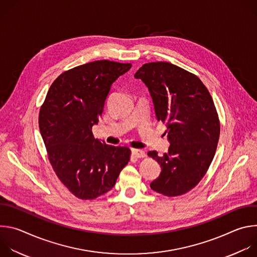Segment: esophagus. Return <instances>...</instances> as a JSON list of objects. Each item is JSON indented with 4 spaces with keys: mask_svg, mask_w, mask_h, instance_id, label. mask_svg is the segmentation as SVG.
Here are the masks:
<instances>
[{
    "mask_svg": "<svg viewBox=\"0 0 257 257\" xmlns=\"http://www.w3.org/2000/svg\"><path fill=\"white\" fill-rule=\"evenodd\" d=\"M132 155L135 157V158H137V159H141V158H144L145 157V154H144V152L143 151H141V150H135V149H132Z\"/></svg>",
    "mask_w": 257,
    "mask_h": 257,
    "instance_id": "esophagus-1",
    "label": "esophagus"
}]
</instances>
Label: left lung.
I'll use <instances>...</instances> for the list:
<instances>
[{"label": "left lung", "instance_id": "obj_1", "mask_svg": "<svg viewBox=\"0 0 257 257\" xmlns=\"http://www.w3.org/2000/svg\"><path fill=\"white\" fill-rule=\"evenodd\" d=\"M134 77L149 87L170 141L164 156L148 154L162 169L151 188L169 197L185 194L204 177L215 154L221 128L212 97L196 75L168 62L144 64Z\"/></svg>", "mask_w": 257, "mask_h": 257}]
</instances>
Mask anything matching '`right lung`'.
<instances>
[{"label":"right lung","mask_w":257,"mask_h":257,"mask_svg":"<svg viewBox=\"0 0 257 257\" xmlns=\"http://www.w3.org/2000/svg\"><path fill=\"white\" fill-rule=\"evenodd\" d=\"M130 63L90 62L65 71L51 85L39 124L49 161L60 181L80 199L111 190L131 151L95 139L92 126L103 112L112 84Z\"/></svg>","instance_id":"1"}]
</instances>
